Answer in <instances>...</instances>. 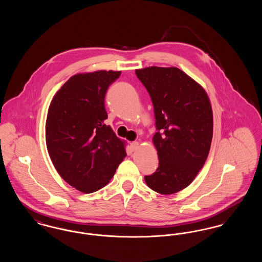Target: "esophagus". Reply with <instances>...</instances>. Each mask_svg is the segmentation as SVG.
Returning a JSON list of instances; mask_svg holds the SVG:
<instances>
[{
    "label": "esophagus",
    "mask_w": 262,
    "mask_h": 262,
    "mask_svg": "<svg viewBox=\"0 0 262 262\" xmlns=\"http://www.w3.org/2000/svg\"><path fill=\"white\" fill-rule=\"evenodd\" d=\"M138 147H139V143L137 141H134L133 143H130V149H132V151H136V150L138 149Z\"/></svg>",
    "instance_id": "34e87169"
}]
</instances>
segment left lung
Instances as JSON below:
<instances>
[{
	"label": "left lung",
	"instance_id": "obj_1",
	"mask_svg": "<svg viewBox=\"0 0 262 262\" xmlns=\"http://www.w3.org/2000/svg\"><path fill=\"white\" fill-rule=\"evenodd\" d=\"M154 107L158 130L152 138L159 166L145 176L148 187L173 194L191 184L207 159L213 136V115L204 88L178 68L136 70Z\"/></svg>",
	"mask_w": 262,
	"mask_h": 262
}]
</instances>
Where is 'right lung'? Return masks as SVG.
<instances>
[{"instance_id": "add662e5", "label": "right lung", "mask_w": 262, "mask_h": 262, "mask_svg": "<svg viewBox=\"0 0 262 262\" xmlns=\"http://www.w3.org/2000/svg\"><path fill=\"white\" fill-rule=\"evenodd\" d=\"M121 72L73 75L51 101L45 125L51 160L62 179L91 193L105 187L124 160L125 142L105 124V95Z\"/></svg>"}]
</instances>
